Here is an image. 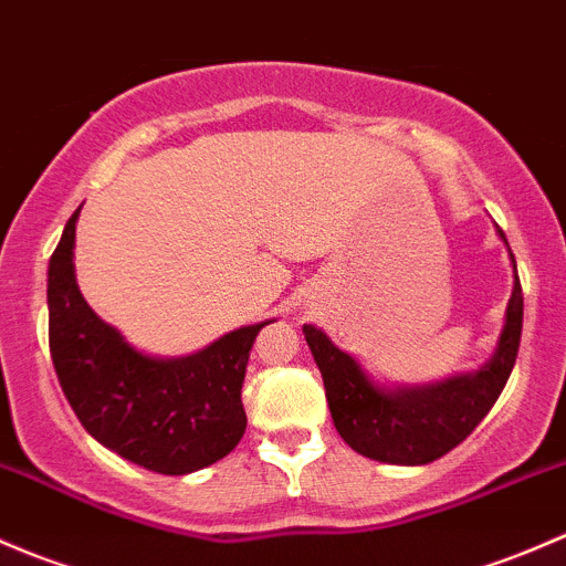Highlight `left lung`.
<instances>
[{
  "instance_id": "8db88e82",
  "label": "left lung",
  "mask_w": 566,
  "mask_h": 566,
  "mask_svg": "<svg viewBox=\"0 0 566 566\" xmlns=\"http://www.w3.org/2000/svg\"><path fill=\"white\" fill-rule=\"evenodd\" d=\"M504 240V231L499 229ZM506 244V240H504ZM510 250V244H506ZM515 285L506 305L504 329L493 357L474 373L422 387H381L363 365L337 348L318 326L305 324V340L322 370L326 403L340 439L359 455L395 465L433 463L485 419L515 368L523 329V291L515 255L510 253Z\"/></svg>"
}]
</instances>
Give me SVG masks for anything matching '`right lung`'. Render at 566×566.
Wrapping results in <instances>:
<instances>
[{"instance_id":"obj_1","label":"right lung","mask_w":566,"mask_h":566,"mask_svg":"<svg viewBox=\"0 0 566 566\" xmlns=\"http://www.w3.org/2000/svg\"><path fill=\"white\" fill-rule=\"evenodd\" d=\"M75 209L49 261V346L67 403L92 439L157 474H190L240 444L242 381L261 322L190 357H149L103 322L75 283Z\"/></svg>"}]
</instances>
